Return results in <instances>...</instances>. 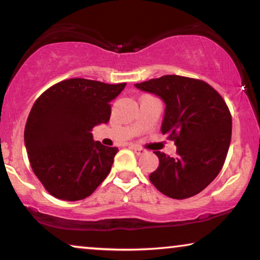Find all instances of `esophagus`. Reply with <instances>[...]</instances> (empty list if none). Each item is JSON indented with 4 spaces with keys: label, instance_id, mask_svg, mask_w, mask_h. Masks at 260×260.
Here are the masks:
<instances>
[{
    "label": "esophagus",
    "instance_id": "obj_1",
    "mask_svg": "<svg viewBox=\"0 0 260 260\" xmlns=\"http://www.w3.org/2000/svg\"><path fill=\"white\" fill-rule=\"evenodd\" d=\"M133 150L135 151V154L138 155V156H140V155H144L145 152H147V151L144 150V149H142V148H140V147H136V145H134Z\"/></svg>",
    "mask_w": 260,
    "mask_h": 260
}]
</instances>
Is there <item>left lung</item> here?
<instances>
[{"instance_id":"obj_1","label":"left lung","mask_w":260,"mask_h":260,"mask_svg":"<svg viewBox=\"0 0 260 260\" xmlns=\"http://www.w3.org/2000/svg\"><path fill=\"white\" fill-rule=\"evenodd\" d=\"M165 103L162 134L175 141L176 157L155 151L159 165L149 175L162 194L187 199L218 176L232 136V117L221 95L202 80L163 76L135 84Z\"/></svg>"}]
</instances>
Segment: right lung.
I'll list each match as a JSON object with an SVG mask.
<instances>
[{
    "label": "right lung",
    "mask_w": 260,
    "mask_h": 260,
    "mask_svg": "<svg viewBox=\"0 0 260 260\" xmlns=\"http://www.w3.org/2000/svg\"><path fill=\"white\" fill-rule=\"evenodd\" d=\"M125 85L74 78L53 85L34 103L24 145L34 174L54 198L83 200L109 175L118 148L93 141L91 131L109 122L110 103Z\"/></svg>",
    "instance_id": "obj_1"
}]
</instances>
